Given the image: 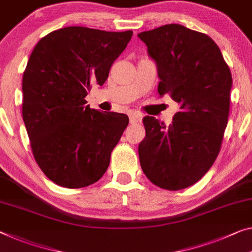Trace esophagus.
Wrapping results in <instances>:
<instances>
[{
    "mask_svg": "<svg viewBox=\"0 0 252 252\" xmlns=\"http://www.w3.org/2000/svg\"><path fill=\"white\" fill-rule=\"evenodd\" d=\"M128 117H129V123L135 124L141 119L142 116L137 113H134V111H130V113H128Z\"/></svg>",
    "mask_w": 252,
    "mask_h": 252,
    "instance_id": "obj_1",
    "label": "esophagus"
}]
</instances>
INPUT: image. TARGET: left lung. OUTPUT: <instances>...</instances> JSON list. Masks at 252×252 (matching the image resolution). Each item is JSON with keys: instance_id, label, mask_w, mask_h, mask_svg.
Returning a JSON list of instances; mask_svg holds the SVG:
<instances>
[{"instance_id": "8db88e82", "label": "left lung", "mask_w": 252, "mask_h": 252, "mask_svg": "<svg viewBox=\"0 0 252 252\" xmlns=\"http://www.w3.org/2000/svg\"><path fill=\"white\" fill-rule=\"evenodd\" d=\"M156 61L158 92L180 103L172 123L143 119L139 162L151 183L180 190L202 179L218 158L230 111L232 75L219 46L207 34L181 25L138 33Z\"/></svg>"}]
</instances>
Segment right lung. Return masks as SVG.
<instances>
[{"mask_svg":"<svg viewBox=\"0 0 252 252\" xmlns=\"http://www.w3.org/2000/svg\"><path fill=\"white\" fill-rule=\"evenodd\" d=\"M131 36L66 27L33 48L22 77V118L34 160L56 185L87 187L107 171L129 119L91 109L84 98L106 82Z\"/></svg>","mask_w":252,"mask_h":252,"instance_id":"add662e5","label":"right lung"}]
</instances>
